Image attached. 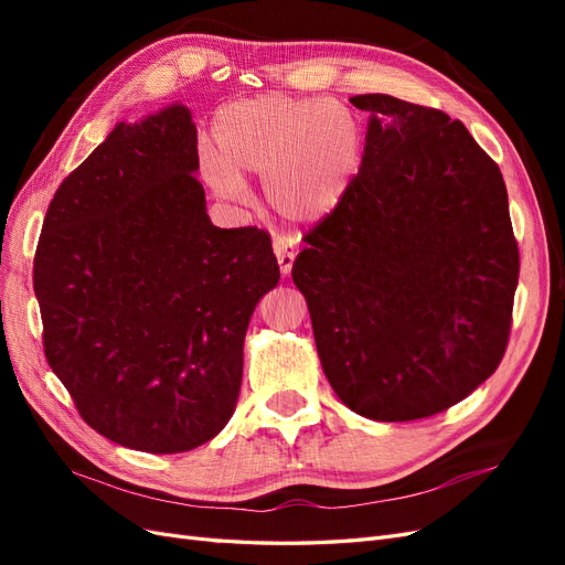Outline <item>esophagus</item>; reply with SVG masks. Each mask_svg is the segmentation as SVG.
Listing matches in <instances>:
<instances>
[{"mask_svg":"<svg viewBox=\"0 0 565 565\" xmlns=\"http://www.w3.org/2000/svg\"><path fill=\"white\" fill-rule=\"evenodd\" d=\"M273 252H276V256H278L282 276H289V270H292V264L297 259L295 243L287 241V237H276V241H273Z\"/></svg>","mask_w":565,"mask_h":565,"instance_id":"34e87169","label":"esophagus"}]
</instances>
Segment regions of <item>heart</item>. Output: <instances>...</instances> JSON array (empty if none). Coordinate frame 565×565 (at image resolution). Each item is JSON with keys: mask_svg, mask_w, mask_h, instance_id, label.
Wrapping results in <instances>:
<instances>
[{"mask_svg": "<svg viewBox=\"0 0 565 565\" xmlns=\"http://www.w3.org/2000/svg\"><path fill=\"white\" fill-rule=\"evenodd\" d=\"M212 139L202 172L214 191L237 198L243 177H264L270 207L299 226H316L344 204L365 148L358 115L324 96L241 100L218 113Z\"/></svg>", "mask_w": 565, "mask_h": 565, "instance_id": "obj_1", "label": "heart"}]
</instances>
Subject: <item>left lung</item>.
<instances>
[{"label": "left lung", "mask_w": 565, "mask_h": 565, "mask_svg": "<svg viewBox=\"0 0 565 565\" xmlns=\"http://www.w3.org/2000/svg\"><path fill=\"white\" fill-rule=\"evenodd\" d=\"M358 179L306 233L292 280L341 403L409 422L465 401L498 370L519 285L500 167L459 119L386 94Z\"/></svg>", "instance_id": "left-lung-1"}]
</instances>
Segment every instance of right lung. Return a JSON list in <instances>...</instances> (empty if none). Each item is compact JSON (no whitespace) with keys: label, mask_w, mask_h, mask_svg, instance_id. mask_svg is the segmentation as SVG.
<instances>
[{"label":"right lung","mask_w":565,"mask_h":565,"mask_svg":"<svg viewBox=\"0 0 565 565\" xmlns=\"http://www.w3.org/2000/svg\"><path fill=\"white\" fill-rule=\"evenodd\" d=\"M198 169L185 106L115 125L58 185L35 254L49 367L94 431L152 455L228 424L249 318L280 280L266 231L212 224Z\"/></svg>","instance_id":"obj_1"}]
</instances>
